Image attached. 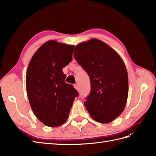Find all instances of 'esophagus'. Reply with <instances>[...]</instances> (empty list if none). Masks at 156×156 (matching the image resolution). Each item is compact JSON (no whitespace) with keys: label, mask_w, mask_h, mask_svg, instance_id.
I'll list each match as a JSON object with an SVG mask.
<instances>
[{"label":"esophagus","mask_w":156,"mask_h":156,"mask_svg":"<svg viewBox=\"0 0 156 156\" xmlns=\"http://www.w3.org/2000/svg\"><path fill=\"white\" fill-rule=\"evenodd\" d=\"M73 86H74V87H75V89H77V91H79V86H78L77 84H75Z\"/></svg>","instance_id":"obj_1"}]
</instances>
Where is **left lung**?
I'll use <instances>...</instances> for the list:
<instances>
[{"label":"left lung","mask_w":156,"mask_h":156,"mask_svg":"<svg viewBox=\"0 0 156 156\" xmlns=\"http://www.w3.org/2000/svg\"><path fill=\"white\" fill-rule=\"evenodd\" d=\"M74 57L87 73L91 91L84 105L96 122L108 123L125 108L129 87L126 67L119 54L103 41L78 44Z\"/></svg>","instance_id":"obj_1"}]
</instances>
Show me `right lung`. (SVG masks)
<instances>
[{"instance_id": "1", "label": "right lung", "mask_w": 156, "mask_h": 156, "mask_svg": "<svg viewBox=\"0 0 156 156\" xmlns=\"http://www.w3.org/2000/svg\"><path fill=\"white\" fill-rule=\"evenodd\" d=\"M75 45L51 40L34 53L29 64L26 87L30 105L38 119L49 127L67 122L75 98L73 86L65 82L62 69L72 61Z\"/></svg>"}]
</instances>
